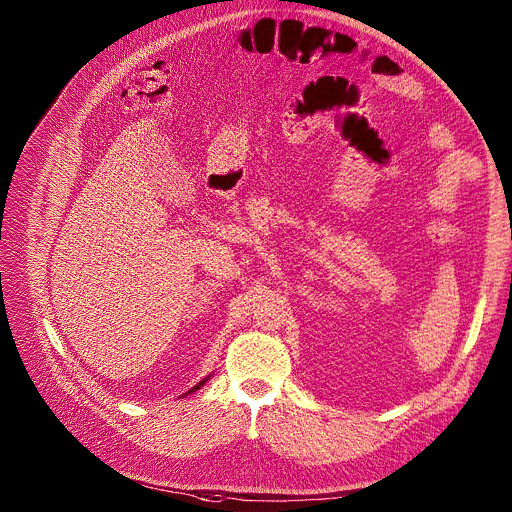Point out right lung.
I'll return each mask as SVG.
<instances>
[{
    "label": "right lung",
    "instance_id": "right-lung-1",
    "mask_svg": "<svg viewBox=\"0 0 512 512\" xmlns=\"http://www.w3.org/2000/svg\"><path fill=\"white\" fill-rule=\"evenodd\" d=\"M204 383H206V379H204V381H200V383H198V385H196V387H194V389H190V391H188V393H192V391H198V389H200V387H202V385H204Z\"/></svg>",
    "mask_w": 512,
    "mask_h": 512
}]
</instances>
